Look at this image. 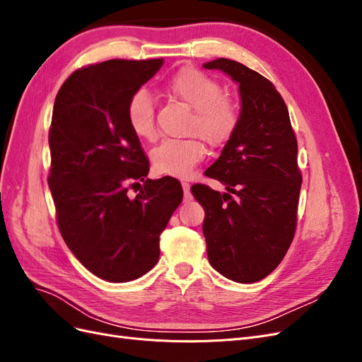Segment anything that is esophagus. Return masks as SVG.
<instances>
[{"instance_id": "34e87169", "label": "esophagus", "mask_w": 362, "mask_h": 362, "mask_svg": "<svg viewBox=\"0 0 362 362\" xmlns=\"http://www.w3.org/2000/svg\"><path fill=\"white\" fill-rule=\"evenodd\" d=\"M182 190H184V201H192V193H190V184L182 182Z\"/></svg>"}]
</instances>
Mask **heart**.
Instances as JSON below:
<instances>
[{"instance_id": "b5f03b06", "label": "heart", "mask_w": 362, "mask_h": 362, "mask_svg": "<svg viewBox=\"0 0 362 362\" xmlns=\"http://www.w3.org/2000/svg\"><path fill=\"white\" fill-rule=\"evenodd\" d=\"M166 92L193 108L190 134H198L210 146H221L233 137L240 122V104L223 95L222 84L193 66L175 71L166 81ZM125 116L129 129L144 140L156 136V107L151 95L140 89L128 100ZM198 137L163 140L151 151L152 168L160 175L187 178L204 157Z\"/></svg>"}]
</instances>
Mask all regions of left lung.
Segmentation results:
<instances>
[{
  "label": "left lung",
  "mask_w": 362,
  "mask_h": 362,
  "mask_svg": "<svg viewBox=\"0 0 362 362\" xmlns=\"http://www.w3.org/2000/svg\"><path fill=\"white\" fill-rule=\"evenodd\" d=\"M238 83L240 122L205 175L228 193L198 184L192 193L205 210L202 225L210 264L225 278L252 284L275 270L293 242L302 175L287 105L267 78L245 64L216 59Z\"/></svg>",
  "instance_id": "8db88e82"
}]
</instances>
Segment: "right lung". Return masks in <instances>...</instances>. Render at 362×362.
Masks as SVG:
<instances>
[{
  "label": "right lung",
  "instance_id": "right-lung-1",
  "mask_svg": "<svg viewBox=\"0 0 362 362\" xmlns=\"http://www.w3.org/2000/svg\"><path fill=\"white\" fill-rule=\"evenodd\" d=\"M163 59L107 60L76 69L54 101L48 185L60 234L95 276L140 278L157 264L160 234L182 201L178 180H149V161L129 129L128 100ZM144 181L134 200L127 187Z\"/></svg>",
  "mask_w": 362,
  "mask_h": 362
}]
</instances>
